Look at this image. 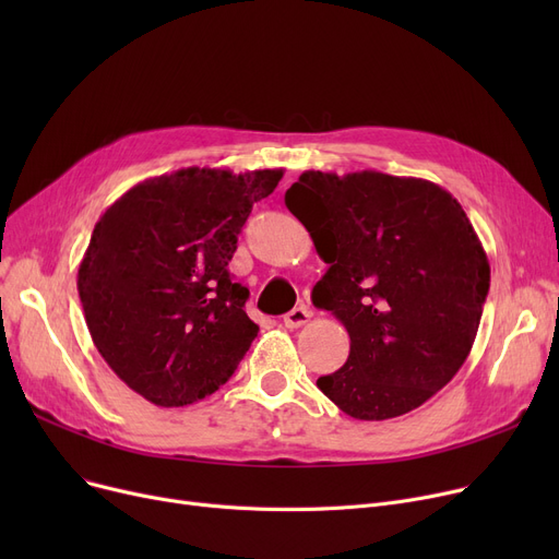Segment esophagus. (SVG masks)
<instances>
[{
  "mask_svg": "<svg viewBox=\"0 0 559 559\" xmlns=\"http://www.w3.org/2000/svg\"><path fill=\"white\" fill-rule=\"evenodd\" d=\"M310 317H312V310H310L308 306H299V308H295V310H289V312L283 317V321H285L287 329H301V326L308 324Z\"/></svg>",
  "mask_w": 559,
  "mask_h": 559,
  "instance_id": "1",
  "label": "esophagus"
}]
</instances>
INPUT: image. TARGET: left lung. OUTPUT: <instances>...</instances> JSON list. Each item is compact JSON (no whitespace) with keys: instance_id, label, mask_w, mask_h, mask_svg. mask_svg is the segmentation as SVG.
<instances>
[{"instance_id":"1","label":"left lung","mask_w":559,"mask_h":559,"mask_svg":"<svg viewBox=\"0 0 559 559\" xmlns=\"http://www.w3.org/2000/svg\"><path fill=\"white\" fill-rule=\"evenodd\" d=\"M287 211L326 274L312 304L335 314L348 360L317 388L360 421L401 417L442 390L474 346L489 260L451 192L383 171H304Z\"/></svg>"}]
</instances>
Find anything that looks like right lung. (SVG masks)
Masks as SVG:
<instances>
[{
	"label": "right lung",
	"instance_id": "add662e5",
	"mask_svg": "<svg viewBox=\"0 0 559 559\" xmlns=\"http://www.w3.org/2000/svg\"><path fill=\"white\" fill-rule=\"evenodd\" d=\"M281 179L283 169L186 167L133 186L95 224L76 276L85 324L142 399L183 407L238 369L258 324L226 267L253 203Z\"/></svg>",
	"mask_w": 559,
	"mask_h": 559
}]
</instances>
